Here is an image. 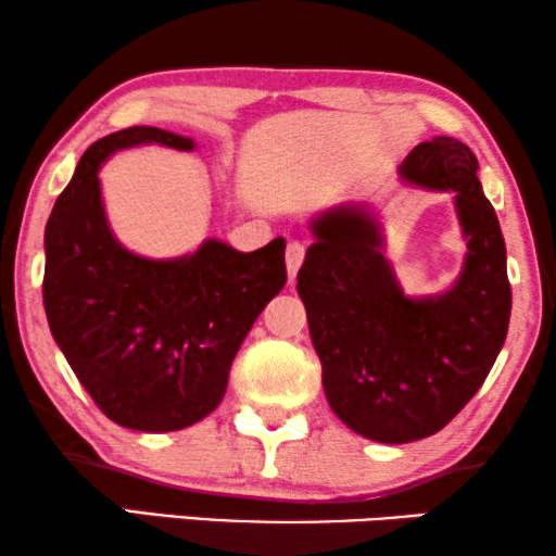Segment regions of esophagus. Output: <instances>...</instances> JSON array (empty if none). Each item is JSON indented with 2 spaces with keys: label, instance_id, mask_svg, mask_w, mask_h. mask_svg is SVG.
Wrapping results in <instances>:
<instances>
[{
  "label": "esophagus",
  "instance_id": "obj_1",
  "mask_svg": "<svg viewBox=\"0 0 556 556\" xmlns=\"http://www.w3.org/2000/svg\"><path fill=\"white\" fill-rule=\"evenodd\" d=\"M303 257H306V245H303V242H299V240L288 242V248H286V270H288V278H291V280L295 278V273H299Z\"/></svg>",
  "mask_w": 556,
  "mask_h": 556
}]
</instances>
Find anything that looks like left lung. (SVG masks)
Instances as JSON below:
<instances>
[{"mask_svg": "<svg viewBox=\"0 0 556 556\" xmlns=\"http://www.w3.org/2000/svg\"><path fill=\"white\" fill-rule=\"evenodd\" d=\"M476 172V154L453 136L417 143L400 164L405 185L453 192L466 257L440 293L402 291L382 255V217L369 204H337L311 223L314 245L295 288L326 400L346 428L375 443L443 430L481 390L506 341V242Z\"/></svg>", "mask_w": 556, "mask_h": 556, "instance_id": "8db88e82", "label": "left lung"}]
</instances>
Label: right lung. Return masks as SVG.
Wrapping results in <instances>:
<instances>
[{"label": "right lung", "mask_w": 556, "mask_h": 556, "mask_svg": "<svg viewBox=\"0 0 556 556\" xmlns=\"http://www.w3.org/2000/svg\"><path fill=\"white\" fill-rule=\"evenodd\" d=\"M192 151L154 126L96 141L45 227V314L75 377L105 417L128 430L172 432L225 397L235 354L286 286V240L253 253L207 238L179 257L136 255L113 235L98 172L116 151Z\"/></svg>", "instance_id": "add662e5"}]
</instances>
